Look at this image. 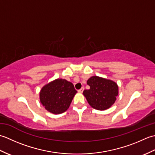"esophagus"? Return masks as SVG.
Instances as JSON below:
<instances>
[{
  "instance_id": "1",
  "label": "esophagus",
  "mask_w": 155,
  "mask_h": 155,
  "mask_svg": "<svg viewBox=\"0 0 155 155\" xmlns=\"http://www.w3.org/2000/svg\"><path fill=\"white\" fill-rule=\"evenodd\" d=\"M83 91H84V87H82L81 89L78 91V93H82L83 92Z\"/></svg>"
}]
</instances>
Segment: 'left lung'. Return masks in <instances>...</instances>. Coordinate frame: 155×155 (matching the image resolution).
Here are the masks:
<instances>
[{
  "label": "left lung",
  "instance_id": "obj_1",
  "mask_svg": "<svg viewBox=\"0 0 155 155\" xmlns=\"http://www.w3.org/2000/svg\"><path fill=\"white\" fill-rule=\"evenodd\" d=\"M87 84L90 88L84 90L83 94L91 107L104 110L115 103L118 94V87L114 81L93 76L88 78Z\"/></svg>",
  "mask_w": 155,
  "mask_h": 155
}]
</instances>
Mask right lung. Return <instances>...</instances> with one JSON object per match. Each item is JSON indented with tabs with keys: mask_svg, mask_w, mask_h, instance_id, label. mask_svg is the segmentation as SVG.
Wrapping results in <instances>:
<instances>
[{
	"mask_svg": "<svg viewBox=\"0 0 155 155\" xmlns=\"http://www.w3.org/2000/svg\"><path fill=\"white\" fill-rule=\"evenodd\" d=\"M77 93L74 85L62 78H57L45 84L40 91V101L47 110L52 114H61L70 107Z\"/></svg>",
	"mask_w": 155,
	"mask_h": 155,
	"instance_id": "obj_1",
	"label": "right lung"
}]
</instances>
